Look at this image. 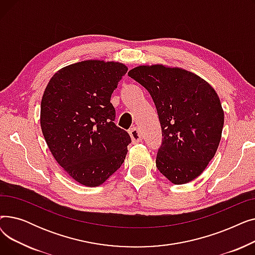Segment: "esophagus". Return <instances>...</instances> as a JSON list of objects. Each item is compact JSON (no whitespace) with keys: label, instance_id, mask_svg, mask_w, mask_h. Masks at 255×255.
Segmentation results:
<instances>
[{"label":"esophagus","instance_id":"34e87169","mask_svg":"<svg viewBox=\"0 0 255 255\" xmlns=\"http://www.w3.org/2000/svg\"><path fill=\"white\" fill-rule=\"evenodd\" d=\"M129 134L131 136V139H132L133 143H137V142L141 141V139H142L141 132L135 127H133L132 129L129 130Z\"/></svg>","mask_w":255,"mask_h":255}]
</instances>
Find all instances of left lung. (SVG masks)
<instances>
[{
  "label": "left lung",
  "mask_w": 255,
  "mask_h": 255,
  "mask_svg": "<svg viewBox=\"0 0 255 255\" xmlns=\"http://www.w3.org/2000/svg\"><path fill=\"white\" fill-rule=\"evenodd\" d=\"M128 75L155 103L162 131L156 166L171 183L186 184L206 169L221 139L224 113L205 79L178 67L142 65Z\"/></svg>",
  "instance_id": "left-lung-1"
}]
</instances>
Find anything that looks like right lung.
I'll use <instances>...</instances> for the list:
<instances>
[{
    "label": "right lung",
    "instance_id": "1",
    "mask_svg": "<svg viewBox=\"0 0 255 255\" xmlns=\"http://www.w3.org/2000/svg\"><path fill=\"white\" fill-rule=\"evenodd\" d=\"M127 70L119 62L87 60L60 69L45 88L43 136L56 161L79 184L97 187L124 162L131 138L114 122L111 97Z\"/></svg>",
    "mask_w": 255,
    "mask_h": 255
}]
</instances>
